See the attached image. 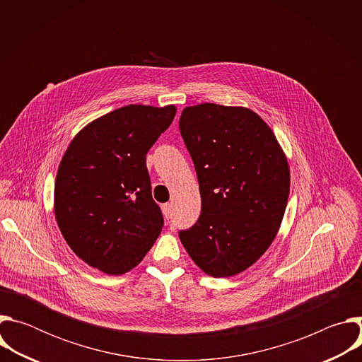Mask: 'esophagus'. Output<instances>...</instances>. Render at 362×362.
Listing matches in <instances>:
<instances>
[{
	"mask_svg": "<svg viewBox=\"0 0 362 362\" xmlns=\"http://www.w3.org/2000/svg\"><path fill=\"white\" fill-rule=\"evenodd\" d=\"M162 211H163L165 218L169 221V219L172 218V204H170V203H165V204L162 206Z\"/></svg>",
	"mask_w": 362,
	"mask_h": 362,
	"instance_id": "obj_1",
	"label": "esophagus"
}]
</instances>
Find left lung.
I'll list each match as a JSON object with an SVG mask.
<instances>
[{"label":"left lung","mask_w":362,"mask_h":362,"mask_svg":"<svg viewBox=\"0 0 362 362\" xmlns=\"http://www.w3.org/2000/svg\"><path fill=\"white\" fill-rule=\"evenodd\" d=\"M179 127L202 199L197 222L179 238L203 272L238 275L279 230L291 185L286 156L269 126L246 107H186Z\"/></svg>","instance_id":"left-lung-1"}]
</instances>
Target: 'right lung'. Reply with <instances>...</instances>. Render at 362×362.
<instances>
[{"mask_svg":"<svg viewBox=\"0 0 362 362\" xmlns=\"http://www.w3.org/2000/svg\"><path fill=\"white\" fill-rule=\"evenodd\" d=\"M175 106L129 105L87 124L70 143L54 186L57 225L93 268L122 275L141 262L162 232L146 154L172 124Z\"/></svg>","mask_w":362,"mask_h":362,"instance_id":"add662e5","label":"right lung"}]
</instances>
